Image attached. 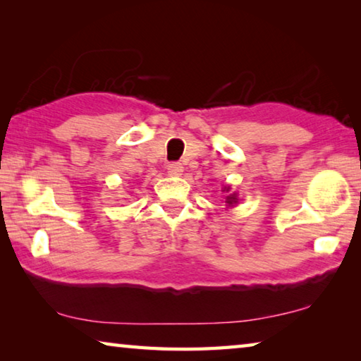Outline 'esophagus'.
Returning a JSON list of instances; mask_svg holds the SVG:
<instances>
[{"label": "esophagus", "mask_w": 361, "mask_h": 361, "mask_svg": "<svg viewBox=\"0 0 361 361\" xmlns=\"http://www.w3.org/2000/svg\"><path fill=\"white\" fill-rule=\"evenodd\" d=\"M167 170L172 176H180L183 172V166L180 162H170L167 166Z\"/></svg>", "instance_id": "esophagus-1"}]
</instances>
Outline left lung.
Here are the masks:
<instances>
[{
	"mask_svg": "<svg viewBox=\"0 0 361 361\" xmlns=\"http://www.w3.org/2000/svg\"><path fill=\"white\" fill-rule=\"evenodd\" d=\"M234 202H235V195H229V197H228V204L232 205Z\"/></svg>",
	"mask_w": 361,
	"mask_h": 361,
	"instance_id": "left-lung-1",
	"label": "left lung"
}]
</instances>
